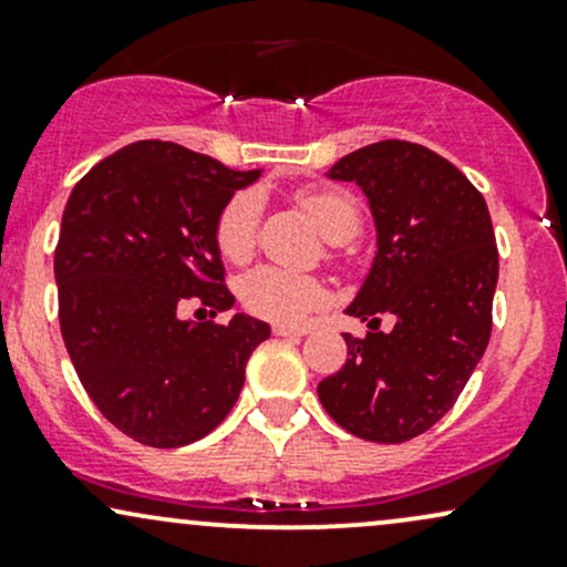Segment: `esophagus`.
Instances as JSON below:
<instances>
[{
  "label": "esophagus",
  "instance_id": "obj_1",
  "mask_svg": "<svg viewBox=\"0 0 567 567\" xmlns=\"http://www.w3.org/2000/svg\"><path fill=\"white\" fill-rule=\"evenodd\" d=\"M271 330H275V336L279 338H298L309 333V328H298V324H275Z\"/></svg>",
  "mask_w": 567,
  "mask_h": 567
}]
</instances>
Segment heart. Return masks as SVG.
<instances>
[{
	"label": "heart",
	"instance_id": "obj_1",
	"mask_svg": "<svg viewBox=\"0 0 567 567\" xmlns=\"http://www.w3.org/2000/svg\"><path fill=\"white\" fill-rule=\"evenodd\" d=\"M315 224L330 243H347L362 226L360 202L347 188H303L296 194ZM261 197L250 188L231 194L216 218V245L220 256L231 264L250 258L261 226ZM239 298L250 315L275 322H296L322 303L324 288L317 277L298 275L282 266H258L239 282Z\"/></svg>",
	"mask_w": 567,
	"mask_h": 567
}]
</instances>
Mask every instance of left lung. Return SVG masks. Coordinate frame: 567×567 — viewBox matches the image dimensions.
I'll return each mask as SVG.
<instances>
[{"label":"left lung","mask_w":567,"mask_h":567,"mask_svg":"<svg viewBox=\"0 0 567 567\" xmlns=\"http://www.w3.org/2000/svg\"><path fill=\"white\" fill-rule=\"evenodd\" d=\"M357 181L379 229L373 269L347 315L370 324L317 386L354 437L408 442L432 429L483 360L493 328L498 247L483 194L458 167L410 141H379L330 167ZM395 317L392 334L378 330Z\"/></svg>","instance_id":"1"}]
</instances>
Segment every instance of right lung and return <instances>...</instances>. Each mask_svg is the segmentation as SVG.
<instances>
[{
    "label": "right lung",
    "mask_w": 567,
    "mask_h": 567,
    "mask_svg": "<svg viewBox=\"0 0 567 567\" xmlns=\"http://www.w3.org/2000/svg\"><path fill=\"white\" fill-rule=\"evenodd\" d=\"M261 171L171 141H138L74 186L55 245L58 320L84 392L122 434L181 447L229 415L269 324L181 320L186 301L234 306L216 245L224 202Z\"/></svg>",
    "instance_id": "right-lung-1"
}]
</instances>
